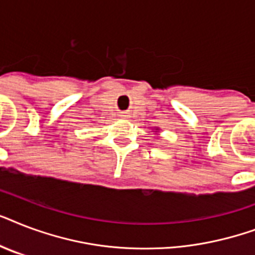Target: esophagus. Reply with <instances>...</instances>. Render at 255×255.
<instances>
[{
  "label": "esophagus",
  "instance_id": "34e87169",
  "mask_svg": "<svg viewBox=\"0 0 255 255\" xmlns=\"http://www.w3.org/2000/svg\"><path fill=\"white\" fill-rule=\"evenodd\" d=\"M122 116H127V115H122Z\"/></svg>",
  "mask_w": 255,
  "mask_h": 255
}]
</instances>
